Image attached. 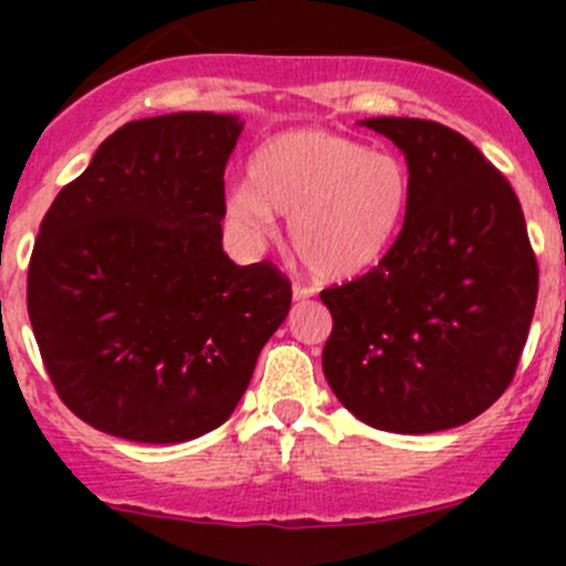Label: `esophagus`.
Masks as SVG:
<instances>
[{"label": "esophagus", "mask_w": 566, "mask_h": 566, "mask_svg": "<svg viewBox=\"0 0 566 566\" xmlns=\"http://www.w3.org/2000/svg\"><path fill=\"white\" fill-rule=\"evenodd\" d=\"M312 295H315V287H306V284H293V298L295 301H306V298H312Z\"/></svg>", "instance_id": "obj_1"}]
</instances>
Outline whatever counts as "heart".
I'll return each instance as SVG.
<instances>
[{"instance_id": "1", "label": "heart", "mask_w": 566, "mask_h": 566, "mask_svg": "<svg viewBox=\"0 0 566 566\" xmlns=\"http://www.w3.org/2000/svg\"><path fill=\"white\" fill-rule=\"evenodd\" d=\"M408 202L402 158L334 130L298 128L256 147L249 180L227 193V216L249 238L268 235L276 213L290 216L298 260L319 279H353L391 249Z\"/></svg>"}]
</instances>
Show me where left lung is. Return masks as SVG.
Returning a JSON list of instances; mask_svg holds the SVG:
<instances>
[{
	"mask_svg": "<svg viewBox=\"0 0 566 566\" xmlns=\"http://www.w3.org/2000/svg\"><path fill=\"white\" fill-rule=\"evenodd\" d=\"M405 153L410 202L384 260L319 293L331 391L375 430L424 436L465 424L515 378L539 268L510 180L458 130L373 117Z\"/></svg>",
	"mask_w": 566,
	"mask_h": 566,
	"instance_id": "left-lung-1",
	"label": "left lung"
}]
</instances>
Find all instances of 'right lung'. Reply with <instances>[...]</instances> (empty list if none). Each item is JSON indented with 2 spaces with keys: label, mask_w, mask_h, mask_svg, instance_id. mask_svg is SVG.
<instances>
[{
  "label": "right lung",
  "mask_w": 566,
  "mask_h": 566,
  "mask_svg": "<svg viewBox=\"0 0 566 566\" xmlns=\"http://www.w3.org/2000/svg\"><path fill=\"white\" fill-rule=\"evenodd\" d=\"M243 123H125L40 221L27 310L62 402L108 436L182 443L230 419L284 323L290 279L221 249L224 167Z\"/></svg>",
  "instance_id": "add662e5"
}]
</instances>
